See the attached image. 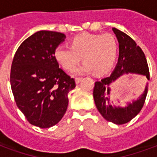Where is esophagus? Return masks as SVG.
Here are the masks:
<instances>
[{
	"mask_svg": "<svg viewBox=\"0 0 157 157\" xmlns=\"http://www.w3.org/2000/svg\"><path fill=\"white\" fill-rule=\"evenodd\" d=\"M81 80H82V78H81V77H76V84L80 83V81H81Z\"/></svg>",
	"mask_w": 157,
	"mask_h": 157,
	"instance_id": "obj_1",
	"label": "esophagus"
}]
</instances>
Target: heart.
<instances>
[{"mask_svg": "<svg viewBox=\"0 0 157 157\" xmlns=\"http://www.w3.org/2000/svg\"><path fill=\"white\" fill-rule=\"evenodd\" d=\"M117 55V42L110 34H79L71 39V47L59 45L54 50L55 59L67 71H72L83 56L85 62L74 71L76 75L94 70L96 73H103L112 67Z\"/></svg>", "mask_w": 157, "mask_h": 157, "instance_id": "heart-1", "label": "heart"}]
</instances>
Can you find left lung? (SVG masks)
Wrapping results in <instances>:
<instances>
[{
    "label": "left lung",
    "instance_id": "left-lung-1",
    "mask_svg": "<svg viewBox=\"0 0 157 157\" xmlns=\"http://www.w3.org/2000/svg\"><path fill=\"white\" fill-rule=\"evenodd\" d=\"M112 31L119 42V59L111 76L102 78L95 82L93 95L96 107L107 121L117 124H123L130 121L139 114L144 107L147 93L146 86L144 94L137 100L128 103L124 107H116L110 102L109 86L124 73H138L150 79L149 68L146 57L142 49L130 36L117 28Z\"/></svg>",
    "mask_w": 157,
    "mask_h": 157
}]
</instances>
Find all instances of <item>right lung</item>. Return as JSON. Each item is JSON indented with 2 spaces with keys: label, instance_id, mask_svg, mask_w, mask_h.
Here are the masks:
<instances>
[{
  "label": "right lung",
  "instance_id": "add662e5",
  "mask_svg": "<svg viewBox=\"0 0 157 157\" xmlns=\"http://www.w3.org/2000/svg\"><path fill=\"white\" fill-rule=\"evenodd\" d=\"M65 37L63 33L39 31L19 45L12 62L10 86L16 104L30 124L42 129L60 121L69 91L76 87L54 57Z\"/></svg>",
  "mask_w": 157,
  "mask_h": 157
}]
</instances>
